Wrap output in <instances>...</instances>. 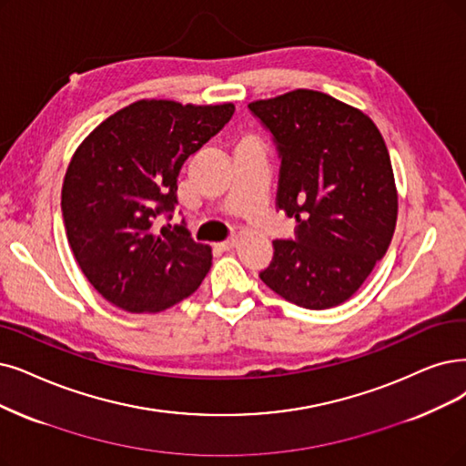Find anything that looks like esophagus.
<instances>
[{
    "label": "esophagus",
    "mask_w": 466,
    "mask_h": 466,
    "mask_svg": "<svg viewBox=\"0 0 466 466\" xmlns=\"http://www.w3.org/2000/svg\"><path fill=\"white\" fill-rule=\"evenodd\" d=\"M235 245H237V238H235V237L226 238V240H221V243H218V247H219L221 250H231Z\"/></svg>",
    "instance_id": "34e87169"
}]
</instances>
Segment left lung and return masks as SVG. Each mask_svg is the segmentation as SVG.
Listing matches in <instances>:
<instances>
[{
	"label": "left lung",
	"mask_w": 466,
	"mask_h": 466,
	"mask_svg": "<svg viewBox=\"0 0 466 466\" xmlns=\"http://www.w3.org/2000/svg\"><path fill=\"white\" fill-rule=\"evenodd\" d=\"M248 108L281 160L275 207L298 223L294 238L273 240L259 279L300 308L339 306L363 285L396 229L386 143L361 110L321 91L296 89Z\"/></svg>",
	"instance_id": "obj_1"
}]
</instances>
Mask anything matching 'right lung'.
Returning a JSON list of instances; mask_svg holds the SVG:
<instances>
[{
  "label": "right lung",
  "instance_id": "1",
  "mask_svg": "<svg viewBox=\"0 0 466 466\" xmlns=\"http://www.w3.org/2000/svg\"><path fill=\"white\" fill-rule=\"evenodd\" d=\"M235 113L226 105L151 99L99 124L74 153L61 210L68 245L105 300L132 313H157L191 296L212 266L210 247L172 219L177 176L193 153Z\"/></svg>",
  "mask_w": 466,
  "mask_h": 466
}]
</instances>
